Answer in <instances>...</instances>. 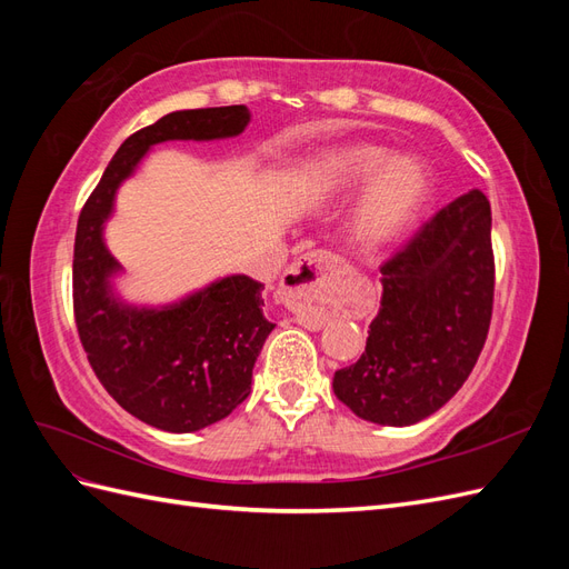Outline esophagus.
Wrapping results in <instances>:
<instances>
[{
    "label": "esophagus",
    "mask_w": 569,
    "mask_h": 569,
    "mask_svg": "<svg viewBox=\"0 0 569 569\" xmlns=\"http://www.w3.org/2000/svg\"><path fill=\"white\" fill-rule=\"evenodd\" d=\"M341 266V258L332 251H311L301 256L299 261L291 263L284 270L282 278V295L287 303L295 308L297 320L306 327H322L325 313L318 306L327 289L332 284V278Z\"/></svg>",
    "instance_id": "1"
}]
</instances>
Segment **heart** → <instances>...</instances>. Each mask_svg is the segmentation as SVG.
Listing matches in <instances>:
<instances>
[{
  "label": "heart",
  "mask_w": 569,
  "mask_h": 569,
  "mask_svg": "<svg viewBox=\"0 0 569 569\" xmlns=\"http://www.w3.org/2000/svg\"><path fill=\"white\" fill-rule=\"evenodd\" d=\"M363 181L349 218V237L358 249L377 251L396 242L418 218L429 192V173L410 153L389 157L377 144L330 149L308 170V182L322 197L349 194Z\"/></svg>",
  "instance_id": "obj_1"
}]
</instances>
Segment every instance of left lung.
<instances>
[{
  "label": "left lung",
  "mask_w": 569,
  "mask_h": 569,
  "mask_svg": "<svg viewBox=\"0 0 569 569\" xmlns=\"http://www.w3.org/2000/svg\"><path fill=\"white\" fill-rule=\"evenodd\" d=\"M380 272L366 351L332 387L358 418L406 427L451 401L485 349L496 282L489 199L470 189L451 201Z\"/></svg>",
  "instance_id": "1"
}]
</instances>
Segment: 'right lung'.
<instances>
[{
	"instance_id": "1",
	"label": "right lung",
	"mask_w": 569,
	"mask_h": 569,
	"mask_svg": "<svg viewBox=\"0 0 569 569\" xmlns=\"http://www.w3.org/2000/svg\"><path fill=\"white\" fill-rule=\"evenodd\" d=\"M247 107L168 113L130 134L84 201L73 249V313L90 366L113 401L166 432H197L242 403L251 370L272 322L263 318V284L232 274L176 306L149 311L116 301L109 274L118 270L101 228L118 184L151 144L220 140L249 123Z\"/></svg>"
}]
</instances>
